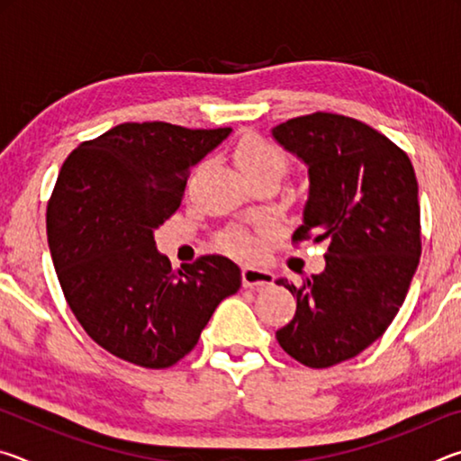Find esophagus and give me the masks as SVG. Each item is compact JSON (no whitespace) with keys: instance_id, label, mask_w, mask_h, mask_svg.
I'll list each match as a JSON object with an SVG mask.
<instances>
[{"instance_id":"1","label":"esophagus","mask_w":461,"mask_h":461,"mask_svg":"<svg viewBox=\"0 0 461 461\" xmlns=\"http://www.w3.org/2000/svg\"><path fill=\"white\" fill-rule=\"evenodd\" d=\"M241 283H244L246 288H262L275 283V275L264 268L244 267V270H241Z\"/></svg>"}]
</instances>
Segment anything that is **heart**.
Here are the masks:
<instances>
[{"label":"heart","instance_id":"b5f03b06","mask_svg":"<svg viewBox=\"0 0 461 461\" xmlns=\"http://www.w3.org/2000/svg\"><path fill=\"white\" fill-rule=\"evenodd\" d=\"M238 165L244 170L246 176L258 173H278L285 175L286 170V156L276 144L268 142L260 136H246L236 148ZM223 248L231 254L252 256L258 252V241L244 230L228 231L221 238Z\"/></svg>","mask_w":461,"mask_h":461}]
</instances>
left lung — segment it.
Segmentation results:
<instances>
[{
  "label": "left lung",
  "mask_w": 461,
  "mask_h": 461,
  "mask_svg": "<svg viewBox=\"0 0 461 461\" xmlns=\"http://www.w3.org/2000/svg\"><path fill=\"white\" fill-rule=\"evenodd\" d=\"M309 168V199L293 241L330 240L321 275L301 285L276 339L309 368L364 352L399 313L420 258L419 185L409 156L366 123L317 112L272 128Z\"/></svg>",
  "instance_id": "1"
}]
</instances>
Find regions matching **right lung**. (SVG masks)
Returning <instances> with one entry per match:
<instances>
[{
    "label": "right lung",
    "instance_id": "right-lung-1",
    "mask_svg": "<svg viewBox=\"0 0 461 461\" xmlns=\"http://www.w3.org/2000/svg\"><path fill=\"white\" fill-rule=\"evenodd\" d=\"M230 131L128 122L77 146L60 168L46 209L54 268L77 321L120 360L176 364L240 291L241 272L225 256L175 270L154 241L181 207L191 167Z\"/></svg>",
    "mask_w": 461,
    "mask_h": 461
}]
</instances>
